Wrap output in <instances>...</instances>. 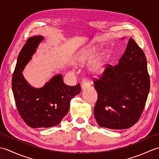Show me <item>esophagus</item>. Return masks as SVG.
<instances>
[{
	"instance_id": "esophagus-1",
	"label": "esophagus",
	"mask_w": 159,
	"mask_h": 159,
	"mask_svg": "<svg viewBox=\"0 0 159 159\" xmlns=\"http://www.w3.org/2000/svg\"><path fill=\"white\" fill-rule=\"evenodd\" d=\"M90 86H91L90 84L85 80V81H83V82L82 83L81 88H82L83 90H84V89H87V88H89V87H90Z\"/></svg>"
}]
</instances>
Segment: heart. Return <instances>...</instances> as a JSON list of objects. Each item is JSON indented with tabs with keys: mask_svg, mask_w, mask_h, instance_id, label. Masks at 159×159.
I'll list each match as a JSON object with an SVG mask.
<instances>
[{
	"mask_svg": "<svg viewBox=\"0 0 159 159\" xmlns=\"http://www.w3.org/2000/svg\"><path fill=\"white\" fill-rule=\"evenodd\" d=\"M98 49V46L94 44H89L86 46L77 54L76 63L79 65H83L92 59L89 66V71L96 75L102 74L106 70L109 62V55L107 50H103L94 57Z\"/></svg>",
	"mask_w": 159,
	"mask_h": 159,
	"instance_id": "heart-1",
	"label": "heart"
}]
</instances>
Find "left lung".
I'll return each mask as SVG.
<instances>
[{"label":"left lung","mask_w":159,"mask_h":159,"mask_svg":"<svg viewBox=\"0 0 159 159\" xmlns=\"http://www.w3.org/2000/svg\"><path fill=\"white\" fill-rule=\"evenodd\" d=\"M93 83L98 93L94 116L100 126L121 130L137 122L150 83L146 55L134 39H129L117 65H108Z\"/></svg>","instance_id":"obj_1"}]
</instances>
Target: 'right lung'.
Here are the masks:
<instances>
[{
  "label": "right lung",
  "instance_id": "1",
  "mask_svg": "<svg viewBox=\"0 0 159 159\" xmlns=\"http://www.w3.org/2000/svg\"><path fill=\"white\" fill-rule=\"evenodd\" d=\"M43 36L29 38L17 59L12 78V90L19 114L32 128H49L58 125L70 109V100L80 92L77 84L71 87L63 83L61 74L54 76L44 86L35 88L30 85L22 72L36 52Z\"/></svg>",
  "mask_w": 159,
  "mask_h": 159
}]
</instances>
